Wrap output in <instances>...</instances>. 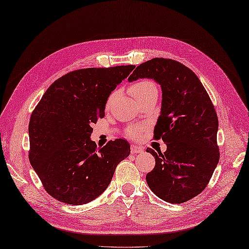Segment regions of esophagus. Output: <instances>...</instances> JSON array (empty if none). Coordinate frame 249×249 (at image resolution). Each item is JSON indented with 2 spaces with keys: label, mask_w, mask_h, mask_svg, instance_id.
I'll list each match as a JSON object with an SVG mask.
<instances>
[{
  "label": "esophagus",
  "mask_w": 249,
  "mask_h": 249,
  "mask_svg": "<svg viewBox=\"0 0 249 249\" xmlns=\"http://www.w3.org/2000/svg\"><path fill=\"white\" fill-rule=\"evenodd\" d=\"M143 148L140 147V146H136V145H131V152L132 153H141L142 152Z\"/></svg>",
  "instance_id": "obj_1"
}]
</instances>
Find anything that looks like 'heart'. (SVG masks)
Segmentation results:
<instances>
[{
	"instance_id": "1",
	"label": "heart",
	"mask_w": 249,
	"mask_h": 249,
	"mask_svg": "<svg viewBox=\"0 0 249 249\" xmlns=\"http://www.w3.org/2000/svg\"><path fill=\"white\" fill-rule=\"evenodd\" d=\"M153 91H158V88L156 84H154V83L150 80L137 81L130 86V92L132 93V96L136 99V100H139V99L145 97L146 95H148V93L153 92ZM115 92H112L107 98V107L109 106V103L112 101ZM126 134H128L130 137H136L137 134H139V128H136V126H131V128H129L128 131H126Z\"/></svg>"
}]
</instances>
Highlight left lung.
I'll list each match as a JSON object with an SVG mask.
<instances>
[{
	"label": "left lung",
	"instance_id": "left-lung-1",
	"mask_svg": "<svg viewBox=\"0 0 249 249\" xmlns=\"http://www.w3.org/2000/svg\"><path fill=\"white\" fill-rule=\"evenodd\" d=\"M145 78L161 85L154 139L167 145L164 153L147 148L156 166L146 181L162 200L185 202L206 189L219 161L216 110L198 76L177 60L152 58L137 66L128 80Z\"/></svg>",
	"mask_w": 249,
	"mask_h": 249
}]
</instances>
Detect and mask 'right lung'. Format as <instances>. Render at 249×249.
<instances>
[{
  "label": "right lung",
  "instance_id": "1",
  "mask_svg": "<svg viewBox=\"0 0 249 249\" xmlns=\"http://www.w3.org/2000/svg\"><path fill=\"white\" fill-rule=\"evenodd\" d=\"M135 68L133 65L71 71L50 86L33 110L31 165L55 199L81 206L107 190L117 165L129 157L121 139L98 148L91 124L104 117L107 98Z\"/></svg>",
  "mask_w": 249,
  "mask_h": 249
}]
</instances>
